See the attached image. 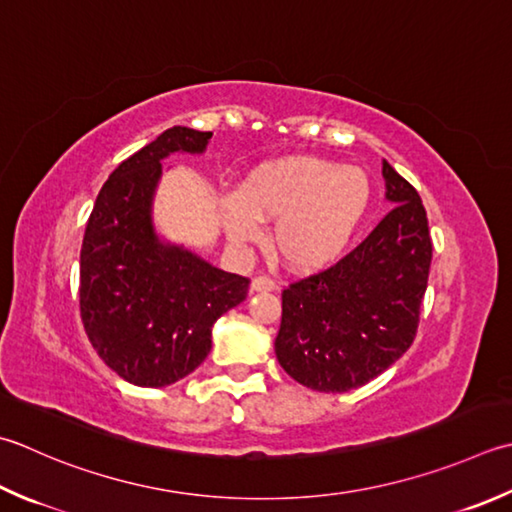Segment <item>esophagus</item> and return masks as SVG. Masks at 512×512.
Segmentation results:
<instances>
[{
	"label": "esophagus",
	"mask_w": 512,
	"mask_h": 512,
	"mask_svg": "<svg viewBox=\"0 0 512 512\" xmlns=\"http://www.w3.org/2000/svg\"><path fill=\"white\" fill-rule=\"evenodd\" d=\"M250 288L257 290V293H268V290H275L277 284H275V279H270L266 275H259V277L253 279V284H250Z\"/></svg>",
	"instance_id": "1"
}]
</instances>
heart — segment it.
<instances>
[{"label":"heart","instance_id":"obj_1","mask_svg":"<svg viewBox=\"0 0 512 512\" xmlns=\"http://www.w3.org/2000/svg\"><path fill=\"white\" fill-rule=\"evenodd\" d=\"M370 199L373 190L362 168L293 155L250 170L237 195L222 202V222L235 246L259 244L262 222H275L279 257L299 273H315L344 255Z\"/></svg>","mask_w":512,"mask_h":512}]
</instances>
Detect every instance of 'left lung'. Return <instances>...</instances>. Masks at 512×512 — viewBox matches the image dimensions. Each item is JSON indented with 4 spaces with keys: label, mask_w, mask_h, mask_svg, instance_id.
Segmentation results:
<instances>
[{
    "label": "left lung",
    "mask_w": 512,
    "mask_h": 512,
    "mask_svg": "<svg viewBox=\"0 0 512 512\" xmlns=\"http://www.w3.org/2000/svg\"><path fill=\"white\" fill-rule=\"evenodd\" d=\"M395 208L362 244L282 293L275 355L319 393H346L382 375L410 348L426 293L433 242L417 190L384 162Z\"/></svg>",
    "instance_id": "left-lung-1"
}]
</instances>
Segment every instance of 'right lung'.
<instances>
[{
  "mask_svg": "<svg viewBox=\"0 0 512 512\" xmlns=\"http://www.w3.org/2000/svg\"><path fill=\"white\" fill-rule=\"evenodd\" d=\"M213 133L173 126L119 164L99 190L79 255V310L90 344L128 384L162 388L193 373L213 324L242 304L248 279L159 239L153 197L170 153H204Z\"/></svg>",
  "mask_w": 512,
  "mask_h": 512,
  "instance_id": "right-lung-1",
  "label": "right lung"
}]
</instances>
